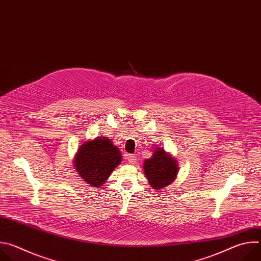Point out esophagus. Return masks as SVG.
<instances>
[{"mask_svg": "<svg viewBox=\"0 0 261 261\" xmlns=\"http://www.w3.org/2000/svg\"><path fill=\"white\" fill-rule=\"evenodd\" d=\"M126 159L129 161L130 164H134V163L136 162V157L133 156V155H131V154H127V155H126Z\"/></svg>", "mask_w": 261, "mask_h": 261, "instance_id": "1", "label": "esophagus"}]
</instances>
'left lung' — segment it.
Returning a JSON list of instances; mask_svg holds the SVG:
<instances>
[{
	"label": "left lung",
	"instance_id": "obj_1",
	"mask_svg": "<svg viewBox=\"0 0 261 261\" xmlns=\"http://www.w3.org/2000/svg\"><path fill=\"white\" fill-rule=\"evenodd\" d=\"M143 171L153 189L160 190L176 178L178 167L176 160L160 147L152 158L144 160Z\"/></svg>",
	"mask_w": 261,
	"mask_h": 261
}]
</instances>
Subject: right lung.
<instances>
[{
    "mask_svg": "<svg viewBox=\"0 0 261 261\" xmlns=\"http://www.w3.org/2000/svg\"><path fill=\"white\" fill-rule=\"evenodd\" d=\"M119 148L107 137L85 141L74 158V166L81 177L92 187H100L121 163Z\"/></svg>",
    "mask_w": 261,
    "mask_h": 261,
    "instance_id": "right-lung-1",
    "label": "right lung"
}]
</instances>
